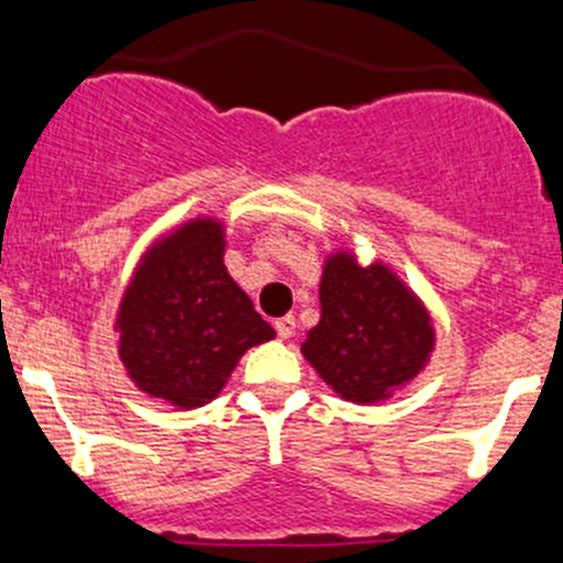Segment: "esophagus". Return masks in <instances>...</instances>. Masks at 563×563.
Returning a JSON list of instances; mask_svg holds the SVG:
<instances>
[{
  "label": "esophagus",
  "mask_w": 563,
  "mask_h": 563,
  "mask_svg": "<svg viewBox=\"0 0 563 563\" xmlns=\"http://www.w3.org/2000/svg\"><path fill=\"white\" fill-rule=\"evenodd\" d=\"M275 330L280 338H291L294 332H297V319H294V316H280V319L275 321Z\"/></svg>",
  "instance_id": "esophagus-1"
}]
</instances>
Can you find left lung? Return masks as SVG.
Wrapping results in <instances>:
<instances>
[{
    "mask_svg": "<svg viewBox=\"0 0 563 563\" xmlns=\"http://www.w3.org/2000/svg\"><path fill=\"white\" fill-rule=\"evenodd\" d=\"M434 332L427 310L382 264L332 255L321 277V321L302 354L346 401L371 404L412 379Z\"/></svg>",
    "mask_w": 563,
    "mask_h": 563,
    "instance_id": "obj_1",
    "label": "left lung"
}]
</instances>
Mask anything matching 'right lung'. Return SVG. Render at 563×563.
<instances>
[{
	"label": "right lung",
	"mask_w": 563,
	"mask_h": 563,
	"mask_svg": "<svg viewBox=\"0 0 563 563\" xmlns=\"http://www.w3.org/2000/svg\"><path fill=\"white\" fill-rule=\"evenodd\" d=\"M120 360L140 390L200 407L233 365L275 335L222 264V225L195 220L156 244L118 313Z\"/></svg>",
	"instance_id": "right-lung-1"
}]
</instances>
